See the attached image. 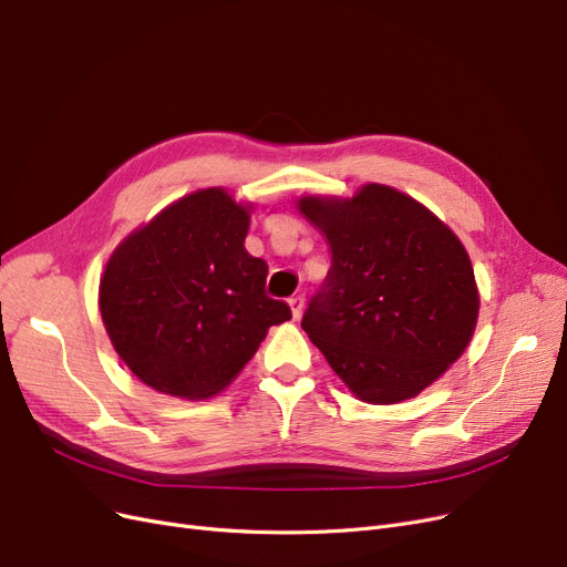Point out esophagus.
I'll return each instance as SVG.
<instances>
[{
  "mask_svg": "<svg viewBox=\"0 0 567 567\" xmlns=\"http://www.w3.org/2000/svg\"><path fill=\"white\" fill-rule=\"evenodd\" d=\"M288 307H290V313H292V319H300L302 316V309H305V298L302 296H296V298H290L288 300Z\"/></svg>",
  "mask_w": 567,
  "mask_h": 567,
  "instance_id": "esophagus-1",
  "label": "esophagus"
}]
</instances>
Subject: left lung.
Returning <instances> with one entry per match:
<instances>
[{
    "mask_svg": "<svg viewBox=\"0 0 567 567\" xmlns=\"http://www.w3.org/2000/svg\"><path fill=\"white\" fill-rule=\"evenodd\" d=\"M296 205L332 254L302 330L358 400L416 398L477 328L480 288L463 241L421 202L381 184Z\"/></svg>",
    "mask_w": 567,
    "mask_h": 567,
    "instance_id": "obj_1",
    "label": "left lung"
}]
</instances>
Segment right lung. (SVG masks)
<instances>
[{
  "mask_svg": "<svg viewBox=\"0 0 567 567\" xmlns=\"http://www.w3.org/2000/svg\"><path fill=\"white\" fill-rule=\"evenodd\" d=\"M254 202L202 188L130 233L104 265L100 313L132 374L157 393L207 400L290 319L265 296L267 265L246 251Z\"/></svg>",
  "mask_w": 567,
  "mask_h": 567,
  "instance_id": "1",
  "label": "right lung"
}]
</instances>
